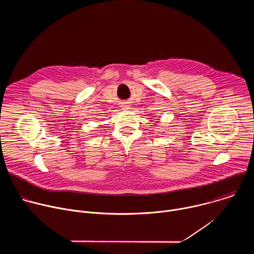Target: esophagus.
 Listing matches in <instances>:
<instances>
[{"label": "esophagus", "instance_id": "1", "mask_svg": "<svg viewBox=\"0 0 254 254\" xmlns=\"http://www.w3.org/2000/svg\"><path fill=\"white\" fill-rule=\"evenodd\" d=\"M122 107L124 108V110H127V107H128V104H127V102H123V104H122Z\"/></svg>", "mask_w": 254, "mask_h": 254}]
</instances>
